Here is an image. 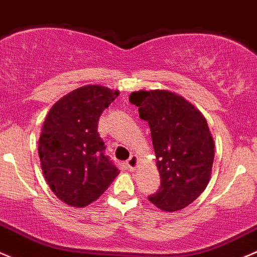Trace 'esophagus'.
Returning a JSON list of instances; mask_svg holds the SVG:
<instances>
[{"mask_svg": "<svg viewBox=\"0 0 257 257\" xmlns=\"http://www.w3.org/2000/svg\"><path fill=\"white\" fill-rule=\"evenodd\" d=\"M138 156L136 155H132L131 158L128 159V161H126V166H128V169L131 170V171H134V170L137 169L138 166Z\"/></svg>", "mask_w": 257, "mask_h": 257, "instance_id": "1", "label": "esophagus"}]
</instances>
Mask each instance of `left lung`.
I'll return each mask as SVG.
<instances>
[{
	"mask_svg": "<svg viewBox=\"0 0 257 257\" xmlns=\"http://www.w3.org/2000/svg\"><path fill=\"white\" fill-rule=\"evenodd\" d=\"M129 101L149 124L160 172V187L149 201L164 212L183 209L206 190L212 174L214 142L206 118L167 90L137 91Z\"/></svg>",
	"mask_w": 257,
	"mask_h": 257,
	"instance_id": "1",
	"label": "left lung"
}]
</instances>
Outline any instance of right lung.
I'll return each instance as SVG.
<instances>
[{
    "label": "right lung",
    "instance_id": "add662e5",
    "mask_svg": "<svg viewBox=\"0 0 257 257\" xmlns=\"http://www.w3.org/2000/svg\"><path fill=\"white\" fill-rule=\"evenodd\" d=\"M118 94L104 86H82L61 97L45 118L38 144L43 175L69 206L92 203L119 174L97 132L102 112Z\"/></svg>",
    "mask_w": 257,
    "mask_h": 257
}]
</instances>
